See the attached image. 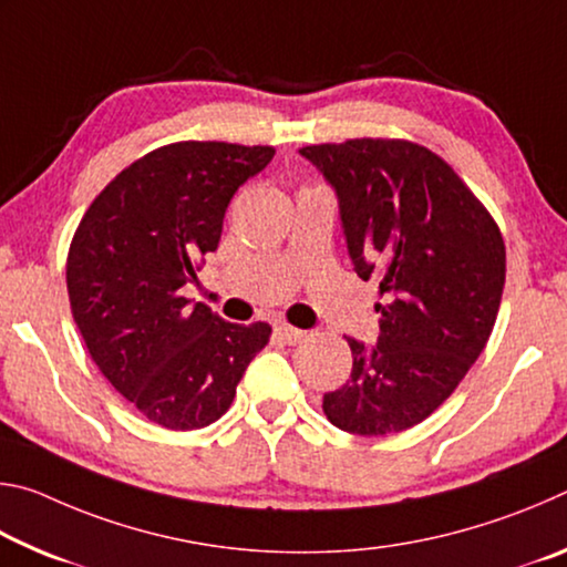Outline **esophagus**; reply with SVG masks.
<instances>
[{"instance_id": "esophagus-1", "label": "esophagus", "mask_w": 567, "mask_h": 567, "mask_svg": "<svg viewBox=\"0 0 567 567\" xmlns=\"http://www.w3.org/2000/svg\"><path fill=\"white\" fill-rule=\"evenodd\" d=\"M275 330L280 334V340H285L287 344H300L302 340H307V332L292 328V324H277Z\"/></svg>"}]
</instances>
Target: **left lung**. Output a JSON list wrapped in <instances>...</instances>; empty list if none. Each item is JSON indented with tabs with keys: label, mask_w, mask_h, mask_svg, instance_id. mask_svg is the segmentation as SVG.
I'll use <instances>...</instances> for the list:
<instances>
[{
	"label": "left lung",
	"mask_w": 567,
	"mask_h": 567,
	"mask_svg": "<svg viewBox=\"0 0 567 567\" xmlns=\"http://www.w3.org/2000/svg\"><path fill=\"white\" fill-rule=\"evenodd\" d=\"M338 195L354 272L385 305L375 348L348 338L350 380L322 398L334 427L402 433L443 405L483 352L501 307L505 243L443 157L408 140L310 145Z\"/></svg>",
	"instance_id": "obj_1"
}]
</instances>
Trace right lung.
Returning <instances> with one entry per match:
<instances>
[{
	"label": "right lung",
	"instance_id": "add662e5",
	"mask_svg": "<svg viewBox=\"0 0 567 567\" xmlns=\"http://www.w3.org/2000/svg\"><path fill=\"white\" fill-rule=\"evenodd\" d=\"M272 157L262 145H165L122 169L72 237V318L102 375L155 425L197 430L223 417L270 340L267 322H227L182 287L217 249L239 185Z\"/></svg>",
	"mask_w": 567,
	"mask_h": 567
}]
</instances>
